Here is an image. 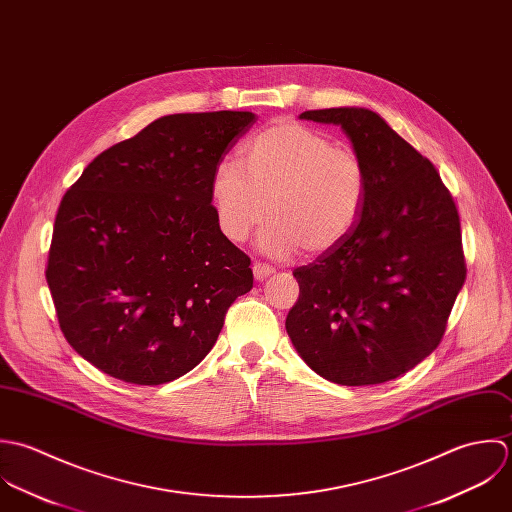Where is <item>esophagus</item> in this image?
I'll return each instance as SVG.
<instances>
[{
	"mask_svg": "<svg viewBox=\"0 0 512 512\" xmlns=\"http://www.w3.org/2000/svg\"><path fill=\"white\" fill-rule=\"evenodd\" d=\"M253 275H255L257 281H263L269 275H273V267H269L265 263H253Z\"/></svg>",
	"mask_w": 512,
	"mask_h": 512,
	"instance_id": "obj_1",
	"label": "esophagus"
}]
</instances>
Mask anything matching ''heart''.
<instances>
[{
    "label": "heart",
    "mask_w": 512,
    "mask_h": 512,
    "mask_svg": "<svg viewBox=\"0 0 512 512\" xmlns=\"http://www.w3.org/2000/svg\"><path fill=\"white\" fill-rule=\"evenodd\" d=\"M241 164L219 162L209 196L221 233L245 241L271 215L257 247L287 259L305 247L320 255L338 247L356 227L368 192L362 158L297 120H277L241 150Z\"/></svg>",
    "instance_id": "obj_1"
}]
</instances>
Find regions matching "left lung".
I'll use <instances>...</instances> for the list:
<instances>
[{
    "mask_svg": "<svg viewBox=\"0 0 512 512\" xmlns=\"http://www.w3.org/2000/svg\"><path fill=\"white\" fill-rule=\"evenodd\" d=\"M299 118L336 124L368 174L352 233L299 267L287 334L328 382L396 380L439 344L465 283L459 215L433 164L374 110L340 106Z\"/></svg>",
    "mask_w": 512,
    "mask_h": 512,
    "instance_id": "left-lung-1",
    "label": "left lung"
}]
</instances>
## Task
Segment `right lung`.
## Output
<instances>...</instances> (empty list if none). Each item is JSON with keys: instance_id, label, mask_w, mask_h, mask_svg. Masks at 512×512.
<instances>
[{"instance_id": "right-lung-1", "label": "right lung", "mask_w": 512, "mask_h": 512, "mask_svg": "<svg viewBox=\"0 0 512 512\" xmlns=\"http://www.w3.org/2000/svg\"><path fill=\"white\" fill-rule=\"evenodd\" d=\"M253 122L239 110L162 116L63 196L45 277L67 342L104 374L136 386L188 374L251 291V259L221 233L209 184Z\"/></svg>"}]
</instances>
